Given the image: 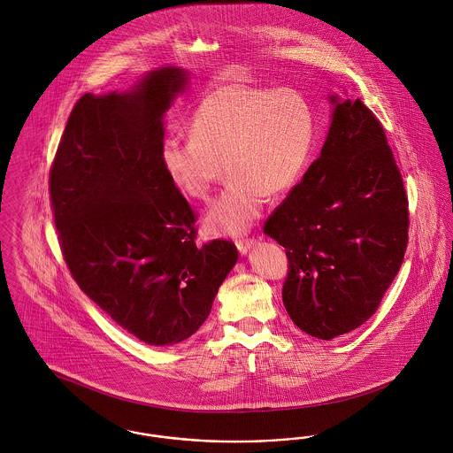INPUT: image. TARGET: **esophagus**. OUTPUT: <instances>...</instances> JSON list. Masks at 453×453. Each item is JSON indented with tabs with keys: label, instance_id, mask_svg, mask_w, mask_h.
<instances>
[{
	"label": "esophagus",
	"instance_id": "1",
	"mask_svg": "<svg viewBox=\"0 0 453 453\" xmlns=\"http://www.w3.org/2000/svg\"><path fill=\"white\" fill-rule=\"evenodd\" d=\"M255 244H257V239H239L236 241L237 251L241 255H246Z\"/></svg>",
	"mask_w": 453,
	"mask_h": 453
}]
</instances>
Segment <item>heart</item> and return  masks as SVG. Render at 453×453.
I'll list each match as a JSON object with an SVG mask.
<instances>
[{
    "label": "heart",
    "mask_w": 453,
    "mask_h": 453,
    "mask_svg": "<svg viewBox=\"0 0 453 453\" xmlns=\"http://www.w3.org/2000/svg\"><path fill=\"white\" fill-rule=\"evenodd\" d=\"M192 137L168 135L161 166L173 185L207 200L222 166L229 181L205 216L214 236H237L258 220L268 196L288 194L316 142V115L296 89L227 83L214 88L192 115Z\"/></svg>",
    "instance_id": "obj_1"
}]
</instances>
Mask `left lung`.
<instances>
[{"label": "left lung", "instance_id": "left-lung-1", "mask_svg": "<svg viewBox=\"0 0 453 453\" xmlns=\"http://www.w3.org/2000/svg\"><path fill=\"white\" fill-rule=\"evenodd\" d=\"M321 156L265 222L285 248L281 299L303 333L333 340L372 318L408 248V195L379 119L329 96Z\"/></svg>", "mask_w": 453, "mask_h": 453}]
</instances>
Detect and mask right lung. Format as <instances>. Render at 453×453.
Masks as SVG:
<instances>
[{"instance_id": "right-lung-1", "label": "right lung", "mask_w": 453, "mask_h": 453, "mask_svg": "<svg viewBox=\"0 0 453 453\" xmlns=\"http://www.w3.org/2000/svg\"><path fill=\"white\" fill-rule=\"evenodd\" d=\"M188 73L166 65L130 91L83 95L49 190L65 265L115 323L152 346L190 338L236 265L234 242L195 244V214L161 166L163 117Z\"/></svg>"}]
</instances>
